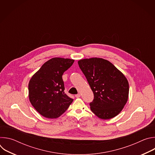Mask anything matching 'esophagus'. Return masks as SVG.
<instances>
[{
    "label": "esophagus",
    "mask_w": 155,
    "mask_h": 155,
    "mask_svg": "<svg viewBox=\"0 0 155 155\" xmlns=\"http://www.w3.org/2000/svg\"><path fill=\"white\" fill-rule=\"evenodd\" d=\"M80 96H81L80 94H78L75 95V97H77V98H79V97H80Z\"/></svg>",
    "instance_id": "34e87169"
}]
</instances>
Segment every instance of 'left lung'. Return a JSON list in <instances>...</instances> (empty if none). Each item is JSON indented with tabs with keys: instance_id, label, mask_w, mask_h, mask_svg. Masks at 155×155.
Masks as SVG:
<instances>
[{
	"instance_id": "8db88e82",
	"label": "left lung",
	"mask_w": 155,
	"mask_h": 155,
	"mask_svg": "<svg viewBox=\"0 0 155 155\" xmlns=\"http://www.w3.org/2000/svg\"><path fill=\"white\" fill-rule=\"evenodd\" d=\"M78 64L94 93L90 104L91 111L102 120L118 115L129 97V83L124 75L102 58L83 59Z\"/></svg>"
}]
</instances>
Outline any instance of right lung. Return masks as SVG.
I'll use <instances>...</instances> for the list:
<instances>
[{
	"label": "right lung",
	"instance_id": "obj_1",
	"mask_svg": "<svg viewBox=\"0 0 155 155\" xmlns=\"http://www.w3.org/2000/svg\"><path fill=\"white\" fill-rule=\"evenodd\" d=\"M74 62L69 58H53L44 63L31 77L29 99L43 117L53 119L62 115L73 102L64 93L62 76Z\"/></svg>",
	"mask_w": 155,
	"mask_h": 155
}]
</instances>
